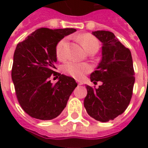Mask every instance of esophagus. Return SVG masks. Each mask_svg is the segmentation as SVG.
I'll use <instances>...</instances> for the list:
<instances>
[{
	"mask_svg": "<svg viewBox=\"0 0 148 148\" xmlns=\"http://www.w3.org/2000/svg\"><path fill=\"white\" fill-rule=\"evenodd\" d=\"M77 83H78L79 85H82V84H83V82H82V81H77Z\"/></svg>",
	"mask_w": 148,
	"mask_h": 148,
	"instance_id": "obj_1",
	"label": "esophagus"
}]
</instances>
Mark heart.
I'll return each instance as SVG.
<instances>
[{"label":"heart","instance_id":"obj_1","mask_svg":"<svg viewBox=\"0 0 148 148\" xmlns=\"http://www.w3.org/2000/svg\"><path fill=\"white\" fill-rule=\"evenodd\" d=\"M79 42L81 43L88 53L91 51H97L99 49V42L97 39L90 34H83L78 36ZM66 38L61 39L56 46V55L59 60H64L65 58L64 47ZM63 71L76 79H81L86 74L92 71L91 65L87 63H78L74 61L67 62L63 66Z\"/></svg>","mask_w":148,"mask_h":148}]
</instances>
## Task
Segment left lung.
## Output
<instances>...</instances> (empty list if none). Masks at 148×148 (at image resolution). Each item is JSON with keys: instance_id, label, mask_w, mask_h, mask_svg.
<instances>
[{"instance_id": "obj_1", "label": "left lung", "mask_w": 148, "mask_h": 148, "mask_svg": "<svg viewBox=\"0 0 148 148\" xmlns=\"http://www.w3.org/2000/svg\"><path fill=\"white\" fill-rule=\"evenodd\" d=\"M92 34L102 42V59L90 74L95 88L86 85L88 95L84 105L90 117L101 122L114 120L128 107L134 84V70L131 53L112 32L97 31Z\"/></svg>"}]
</instances>
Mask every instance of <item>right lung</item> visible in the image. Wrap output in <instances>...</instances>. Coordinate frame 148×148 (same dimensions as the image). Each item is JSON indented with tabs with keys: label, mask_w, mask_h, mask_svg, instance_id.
Segmentation results:
<instances>
[{
	"label": "right lung",
	"mask_w": 148,
	"mask_h": 148,
	"mask_svg": "<svg viewBox=\"0 0 148 148\" xmlns=\"http://www.w3.org/2000/svg\"><path fill=\"white\" fill-rule=\"evenodd\" d=\"M75 31L74 28L42 27L17 44L11 77L20 105L34 118L47 121L58 117L77 86L74 78L54 71L56 46ZM53 76L58 77L55 85L49 80Z\"/></svg>",
	"instance_id": "1"
}]
</instances>
